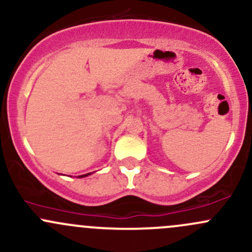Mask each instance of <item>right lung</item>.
Masks as SVG:
<instances>
[{
    "mask_svg": "<svg viewBox=\"0 0 252 252\" xmlns=\"http://www.w3.org/2000/svg\"><path fill=\"white\" fill-rule=\"evenodd\" d=\"M88 175H90V173H88V174H83V175H79V178H84V177H88Z\"/></svg>",
    "mask_w": 252,
    "mask_h": 252,
    "instance_id": "right-lung-1",
    "label": "right lung"
}]
</instances>
